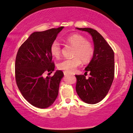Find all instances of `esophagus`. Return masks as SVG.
<instances>
[{
    "label": "esophagus",
    "mask_w": 133,
    "mask_h": 133,
    "mask_svg": "<svg viewBox=\"0 0 133 133\" xmlns=\"http://www.w3.org/2000/svg\"><path fill=\"white\" fill-rule=\"evenodd\" d=\"M64 74L65 76H68L70 75L69 73H68V72H64Z\"/></svg>",
    "instance_id": "esophagus-1"
}]
</instances>
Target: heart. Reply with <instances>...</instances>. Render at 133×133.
Masks as SVG:
<instances>
[{
    "label": "heart",
    "mask_w": 133,
    "mask_h": 133,
    "mask_svg": "<svg viewBox=\"0 0 133 133\" xmlns=\"http://www.w3.org/2000/svg\"><path fill=\"white\" fill-rule=\"evenodd\" d=\"M64 42L68 45L74 47L71 59H64L58 64V68L60 70L72 73L76 68L80 65L81 62L87 63L92 57L94 49L92 46L87 39L79 34H72L65 37ZM51 54L55 58H58L61 55V44L57 41H54L50 46Z\"/></svg>",
    "instance_id": "1"
}]
</instances>
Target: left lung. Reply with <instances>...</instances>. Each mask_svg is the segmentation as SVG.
Masks as SVG:
<instances>
[{"mask_svg":"<svg viewBox=\"0 0 133 133\" xmlns=\"http://www.w3.org/2000/svg\"><path fill=\"white\" fill-rule=\"evenodd\" d=\"M87 31L92 37L94 45L93 57L85 68L91 75H75L76 91L81 100L88 104L100 102L106 97L114 77V51L98 31L91 28H76ZM85 72V73H86Z\"/></svg>","mask_w":133,"mask_h":133,"instance_id":"8db88e82","label":"left lung"}]
</instances>
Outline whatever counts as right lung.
Instances as JSON below:
<instances>
[{"instance_id":"obj_1","label":"right lung","mask_w":133,"mask_h":133,"mask_svg":"<svg viewBox=\"0 0 133 133\" xmlns=\"http://www.w3.org/2000/svg\"><path fill=\"white\" fill-rule=\"evenodd\" d=\"M64 26L33 33L19 47L15 63V77L19 91L31 105L47 108L57 98L64 74L56 70L53 77L44 73L55 69L51 44Z\"/></svg>"}]
</instances>
